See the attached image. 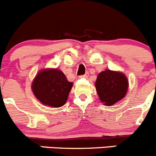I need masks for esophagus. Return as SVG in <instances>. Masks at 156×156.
Returning a JSON list of instances; mask_svg holds the SVG:
<instances>
[{"label": "esophagus", "mask_w": 156, "mask_h": 156, "mask_svg": "<svg viewBox=\"0 0 156 156\" xmlns=\"http://www.w3.org/2000/svg\"><path fill=\"white\" fill-rule=\"evenodd\" d=\"M87 76H88V73H87L86 74H84V75H81V76H80V78H87Z\"/></svg>", "instance_id": "esophagus-1"}]
</instances>
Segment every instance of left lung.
I'll return each mask as SVG.
<instances>
[{
  "instance_id": "obj_1",
  "label": "left lung",
  "mask_w": 156,
  "mask_h": 156,
  "mask_svg": "<svg viewBox=\"0 0 156 156\" xmlns=\"http://www.w3.org/2000/svg\"><path fill=\"white\" fill-rule=\"evenodd\" d=\"M95 84L99 99L106 106L123 99L129 87L127 78L123 73L110 69L100 73Z\"/></svg>"
}]
</instances>
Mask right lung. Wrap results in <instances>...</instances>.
<instances>
[{
  "label": "right lung",
  "instance_id": "1",
  "mask_svg": "<svg viewBox=\"0 0 156 156\" xmlns=\"http://www.w3.org/2000/svg\"><path fill=\"white\" fill-rule=\"evenodd\" d=\"M73 83L57 69H45L37 74L31 89L40 102L47 106L60 108L64 105Z\"/></svg>",
  "mask_w": 156,
  "mask_h": 156
}]
</instances>
